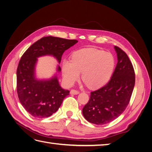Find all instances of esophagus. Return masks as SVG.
I'll list each match as a JSON object with an SVG mask.
<instances>
[{
	"mask_svg": "<svg viewBox=\"0 0 152 152\" xmlns=\"http://www.w3.org/2000/svg\"><path fill=\"white\" fill-rule=\"evenodd\" d=\"M70 94H74V95L78 94H79V91H77V90H75V89H72L70 91Z\"/></svg>",
	"mask_w": 152,
	"mask_h": 152,
	"instance_id": "1",
	"label": "esophagus"
}]
</instances>
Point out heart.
<instances>
[{
  "label": "heart",
  "mask_w": 152,
  "mask_h": 152,
  "mask_svg": "<svg viewBox=\"0 0 152 152\" xmlns=\"http://www.w3.org/2000/svg\"><path fill=\"white\" fill-rule=\"evenodd\" d=\"M115 66L113 55L96 49H83L72 54V60L64 59L62 64L63 79L68 85H73L82 79L92 88H97L107 82Z\"/></svg>",
  "instance_id": "b5f03b06"
}]
</instances>
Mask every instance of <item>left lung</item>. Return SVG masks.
I'll list each match as a JSON object with an SVG mask.
<instances>
[{
  "label": "left lung",
  "mask_w": 152,
  "mask_h": 152,
  "mask_svg": "<svg viewBox=\"0 0 152 152\" xmlns=\"http://www.w3.org/2000/svg\"><path fill=\"white\" fill-rule=\"evenodd\" d=\"M118 62L108 83L91 93L90 99L82 109L86 120L96 125H103L118 117L126 110L135 84V73L127 54L114 47Z\"/></svg>",
  "instance_id": "left-lung-1"
}]
</instances>
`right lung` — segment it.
I'll list each match as a JSON object with an SVG mask.
<instances>
[{"label":"right lung","instance_id":"add662e5","mask_svg":"<svg viewBox=\"0 0 152 152\" xmlns=\"http://www.w3.org/2000/svg\"><path fill=\"white\" fill-rule=\"evenodd\" d=\"M78 42L77 40L48 36L32 44L22 55L16 72L17 93L23 107L37 118L48 117L56 112L70 91L61 88L57 77L39 80L35 77L37 58L52 55L61 62L63 53ZM58 71H61L59 66Z\"/></svg>","mask_w":152,"mask_h":152}]
</instances>
